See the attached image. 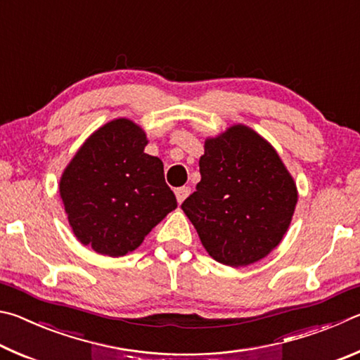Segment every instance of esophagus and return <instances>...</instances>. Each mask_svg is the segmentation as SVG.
Here are the masks:
<instances>
[{"instance_id":"1","label":"esophagus","mask_w":360,"mask_h":360,"mask_svg":"<svg viewBox=\"0 0 360 360\" xmlns=\"http://www.w3.org/2000/svg\"><path fill=\"white\" fill-rule=\"evenodd\" d=\"M174 193H176V200H178V203L181 205L188 197V193H191V187H186V186L179 187V188H176Z\"/></svg>"}]
</instances>
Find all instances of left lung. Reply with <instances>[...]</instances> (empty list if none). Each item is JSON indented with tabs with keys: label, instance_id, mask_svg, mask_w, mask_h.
I'll list each match as a JSON object with an SVG mask.
<instances>
[{
	"label": "left lung",
	"instance_id": "1",
	"mask_svg": "<svg viewBox=\"0 0 360 360\" xmlns=\"http://www.w3.org/2000/svg\"><path fill=\"white\" fill-rule=\"evenodd\" d=\"M202 181L181 205L219 264L246 266L266 257L288 231L298 192L276 149L243 124L205 139Z\"/></svg>",
	"mask_w": 360,
	"mask_h": 360
}]
</instances>
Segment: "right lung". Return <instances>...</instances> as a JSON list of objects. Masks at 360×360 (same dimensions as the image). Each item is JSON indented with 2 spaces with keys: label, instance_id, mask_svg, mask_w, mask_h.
<instances>
[{
  "label": "right lung",
  "instance_id": "add662e5",
  "mask_svg": "<svg viewBox=\"0 0 360 360\" xmlns=\"http://www.w3.org/2000/svg\"><path fill=\"white\" fill-rule=\"evenodd\" d=\"M148 136L125 117L95 130L60 178L72 233L95 252L120 257L178 206L163 163L144 152Z\"/></svg>",
  "mask_w": 360,
  "mask_h": 360
}]
</instances>
